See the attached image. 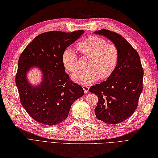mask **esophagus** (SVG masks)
<instances>
[{
	"label": "esophagus",
	"instance_id": "obj_1",
	"mask_svg": "<svg viewBox=\"0 0 158 158\" xmlns=\"http://www.w3.org/2000/svg\"><path fill=\"white\" fill-rule=\"evenodd\" d=\"M83 90H84L85 94H87V93L89 92V87L87 85H83Z\"/></svg>",
	"mask_w": 158,
	"mask_h": 158
}]
</instances>
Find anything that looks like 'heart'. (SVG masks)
<instances>
[{"label":"heart","mask_w":158,"mask_h":158,"mask_svg":"<svg viewBox=\"0 0 158 158\" xmlns=\"http://www.w3.org/2000/svg\"><path fill=\"white\" fill-rule=\"evenodd\" d=\"M77 47L84 55L91 58L87 71L77 72L71 75L72 80L81 85H89L99 78L106 79L114 72L118 61L119 52L114 44L104 39L91 36L78 44ZM63 63L69 72L78 70V59L74 51L67 48L63 54Z\"/></svg>","instance_id":"1"}]
</instances>
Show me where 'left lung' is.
<instances>
[{
	"label": "left lung",
	"instance_id": "left-lung-1",
	"mask_svg": "<svg viewBox=\"0 0 158 158\" xmlns=\"http://www.w3.org/2000/svg\"><path fill=\"white\" fill-rule=\"evenodd\" d=\"M94 33L107 38L118 49V61L112 74L89 89L98 98L95 108L97 118L117 124L131 117L136 110L143 89V70L139 54L122 36L107 29Z\"/></svg>",
	"mask_w": 158,
	"mask_h": 158
}]
</instances>
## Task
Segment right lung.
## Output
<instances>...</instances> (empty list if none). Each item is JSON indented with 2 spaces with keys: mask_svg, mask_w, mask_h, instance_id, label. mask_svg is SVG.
Wrapping results in <instances>:
<instances>
[{
  "mask_svg": "<svg viewBox=\"0 0 158 158\" xmlns=\"http://www.w3.org/2000/svg\"><path fill=\"white\" fill-rule=\"evenodd\" d=\"M84 33L51 31L36 37L20 56L15 83L24 109L36 121L56 125L65 119L71 105L81 98L84 91L69 78L64 71L63 54ZM42 71V82L32 85L27 79L31 68Z\"/></svg>",
  "mask_w": 158,
  "mask_h": 158,
  "instance_id": "obj_1",
  "label": "right lung"
}]
</instances>
